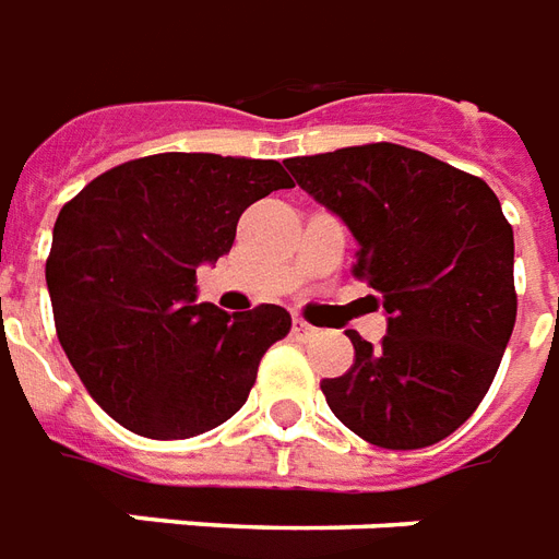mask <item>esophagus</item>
I'll return each instance as SVG.
<instances>
[{
    "label": "esophagus",
    "mask_w": 559,
    "mask_h": 559,
    "mask_svg": "<svg viewBox=\"0 0 559 559\" xmlns=\"http://www.w3.org/2000/svg\"><path fill=\"white\" fill-rule=\"evenodd\" d=\"M292 334H294V337H297V341L308 343V341H314V337H317V329H314V325H308L306 320H300V317H297V320H294V325H292Z\"/></svg>",
    "instance_id": "esophagus-1"
}]
</instances>
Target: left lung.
<instances>
[{"mask_svg": "<svg viewBox=\"0 0 559 559\" xmlns=\"http://www.w3.org/2000/svg\"><path fill=\"white\" fill-rule=\"evenodd\" d=\"M297 185L355 234L352 274L390 314L378 346L349 334L355 364L320 390L355 436L421 450L488 395L516 323L513 230L479 176L401 144L288 158Z\"/></svg>", "mask_w": 559, "mask_h": 559, "instance_id": "left-lung-1", "label": "left lung"}]
</instances>
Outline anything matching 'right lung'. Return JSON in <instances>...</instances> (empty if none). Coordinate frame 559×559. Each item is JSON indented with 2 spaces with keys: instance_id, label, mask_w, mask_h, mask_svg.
I'll use <instances>...</instances> for the list:
<instances>
[{
  "instance_id": "1",
  "label": "right lung",
  "mask_w": 559,
  "mask_h": 559,
  "mask_svg": "<svg viewBox=\"0 0 559 559\" xmlns=\"http://www.w3.org/2000/svg\"><path fill=\"white\" fill-rule=\"evenodd\" d=\"M285 187L280 160L158 153L106 169L62 204L46 259L53 329L120 427L193 439L248 401L292 314L195 306V267L230 251L245 210Z\"/></svg>"
}]
</instances>
